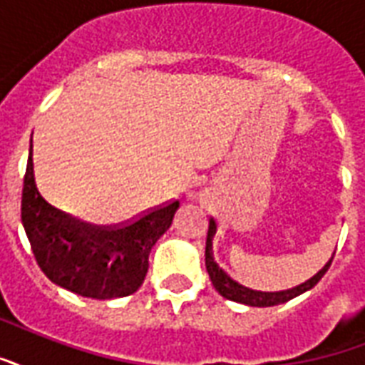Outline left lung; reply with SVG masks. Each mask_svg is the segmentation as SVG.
<instances>
[{"mask_svg": "<svg viewBox=\"0 0 365 365\" xmlns=\"http://www.w3.org/2000/svg\"><path fill=\"white\" fill-rule=\"evenodd\" d=\"M216 220L210 218V224H208V235H207V249H205V264H207V272L210 275V282H212L214 289L218 291L224 299L233 300V302H241V304L247 306H258V308H264V306H275L283 304L287 300L299 297V294L310 291V289L316 285V283L324 277V274L327 272V268L331 266V260L333 257L325 262V266L319 269L318 274H314L310 279H306L304 283H300L293 289H285V291H274V293H268V291H257V289H250L241 285L239 282H235L232 275L227 274L226 269H222L214 258L212 250V239L216 235Z\"/></svg>", "mask_w": 365, "mask_h": 365, "instance_id": "left-lung-1", "label": "left lung"}]
</instances>
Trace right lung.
Segmentation results:
<instances>
[{
  "mask_svg": "<svg viewBox=\"0 0 365 365\" xmlns=\"http://www.w3.org/2000/svg\"><path fill=\"white\" fill-rule=\"evenodd\" d=\"M180 202L155 208L122 226H93L53 207L36 187L32 139L22 189V226L36 262L55 285L88 299L135 293L149 269V255L172 226Z\"/></svg>",
  "mask_w": 365,
  "mask_h": 365,
  "instance_id": "1",
  "label": "right lung"
}]
</instances>
